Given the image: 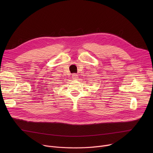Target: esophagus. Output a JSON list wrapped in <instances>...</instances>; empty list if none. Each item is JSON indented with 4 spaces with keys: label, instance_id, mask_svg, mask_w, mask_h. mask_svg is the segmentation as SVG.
I'll return each instance as SVG.
<instances>
[{
    "label": "esophagus",
    "instance_id": "34e87169",
    "mask_svg": "<svg viewBox=\"0 0 153 153\" xmlns=\"http://www.w3.org/2000/svg\"><path fill=\"white\" fill-rule=\"evenodd\" d=\"M72 79H74V80H77V79H78V76H77V74H72Z\"/></svg>",
    "mask_w": 153,
    "mask_h": 153
}]
</instances>
